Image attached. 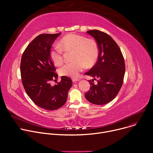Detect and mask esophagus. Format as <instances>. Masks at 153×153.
<instances>
[{
    "label": "esophagus",
    "mask_w": 153,
    "mask_h": 153,
    "mask_svg": "<svg viewBox=\"0 0 153 153\" xmlns=\"http://www.w3.org/2000/svg\"><path fill=\"white\" fill-rule=\"evenodd\" d=\"M79 80H80L79 79H76V78H73V79H72V81H73V82H76L79 81Z\"/></svg>",
    "instance_id": "esophagus-1"
}]
</instances>
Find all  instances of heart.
Here are the masks:
<instances>
[{
    "label": "heart",
    "instance_id": "obj_1",
    "mask_svg": "<svg viewBox=\"0 0 153 153\" xmlns=\"http://www.w3.org/2000/svg\"><path fill=\"white\" fill-rule=\"evenodd\" d=\"M61 48L53 47L50 51V57L56 65H60L63 62V50L73 51L72 62L67 63L62 67L59 72L62 76L77 77L85 66L90 67L97 62L99 50L97 43L93 39L85 36L70 34L63 37L60 42Z\"/></svg>",
    "mask_w": 153,
    "mask_h": 153
}]
</instances>
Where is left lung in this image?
I'll return each mask as SVG.
<instances>
[{
	"mask_svg": "<svg viewBox=\"0 0 153 153\" xmlns=\"http://www.w3.org/2000/svg\"><path fill=\"white\" fill-rule=\"evenodd\" d=\"M87 33L97 42L99 55L96 63L85 73L93 77L89 80L90 89L85 93V98L95 105H104L113 100L119 92L125 73V61L116 42L105 33L97 30ZM95 77L99 80L94 83Z\"/></svg>",
	"mask_w": 153,
	"mask_h": 153,
	"instance_id": "obj_1",
	"label": "left lung"
}]
</instances>
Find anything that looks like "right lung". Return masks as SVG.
I'll return each mask as SVG.
<instances>
[{
  "instance_id": "add662e5",
  "label": "right lung",
  "mask_w": 153,
  "mask_h": 153,
  "mask_svg": "<svg viewBox=\"0 0 153 153\" xmlns=\"http://www.w3.org/2000/svg\"><path fill=\"white\" fill-rule=\"evenodd\" d=\"M42 34L28 45L22 54L20 74L26 93L38 106L47 110H55L66 102L72 81L62 76L60 82L51 86L50 81L57 79L56 68L50 57L53 42L60 35Z\"/></svg>"
}]
</instances>
